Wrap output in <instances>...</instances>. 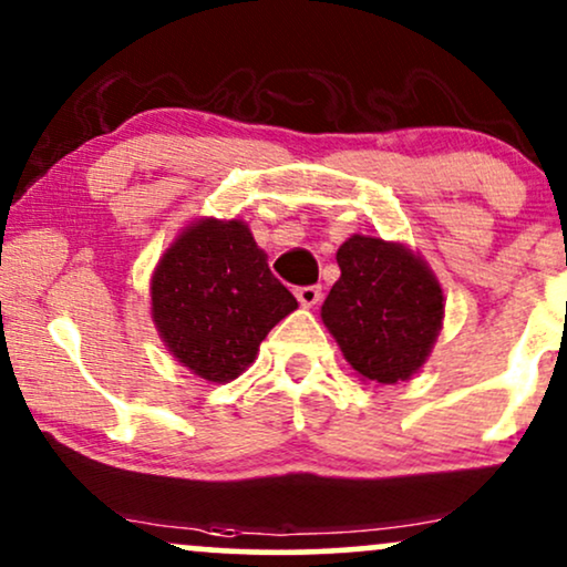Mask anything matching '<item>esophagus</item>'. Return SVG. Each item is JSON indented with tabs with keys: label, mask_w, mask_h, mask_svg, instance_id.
Returning a JSON list of instances; mask_svg holds the SVG:
<instances>
[{
	"label": "esophagus",
	"mask_w": 567,
	"mask_h": 567,
	"mask_svg": "<svg viewBox=\"0 0 567 567\" xmlns=\"http://www.w3.org/2000/svg\"><path fill=\"white\" fill-rule=\"evenodd\" d=\"M296 298H298V303L309 309V306L320 303L322 288H320V285H303V288H296Z\"/></svg>",
	"instance_id": "34e87169"
}]
</instances>
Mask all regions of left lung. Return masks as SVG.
<instances>
[{
	"instance_id": "8db88e82",
	"label": "left lung",
	"mask_w": 567,
	"mask_h": 567,
	"mask_svg": "<svg viewBox=\"0 0 567 567\" xmlns=\"http://www.w3.org/2000/svg\"><path fill=\"white\" fill-rule=\"evenodd\" d=\"M341 277L322 303V322L362 379H413L442 330L445 298L419 252L381 237H351L338 247Z\"/></svg>"
}]
</instances>
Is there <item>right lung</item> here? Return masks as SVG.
I'll return each instance as SVG.
<instances>
[{
  "mask_svg": "<svg viewBox=\"0 0 567 567\" xmlns=\"http://www.w3.org/2000/svg\"><path fill=\"white\" fill-rule=\"evenodd\" d=\"M292 309L298 301L237 218L188 224L152 275L159 338L181 365L213 383L237 379Z\"/></svg>",
  "mask_w": 567,
  "mask_h": 567,
  "instance_id": "obj_1",
  "label": "right lung"
}]
</instances>
